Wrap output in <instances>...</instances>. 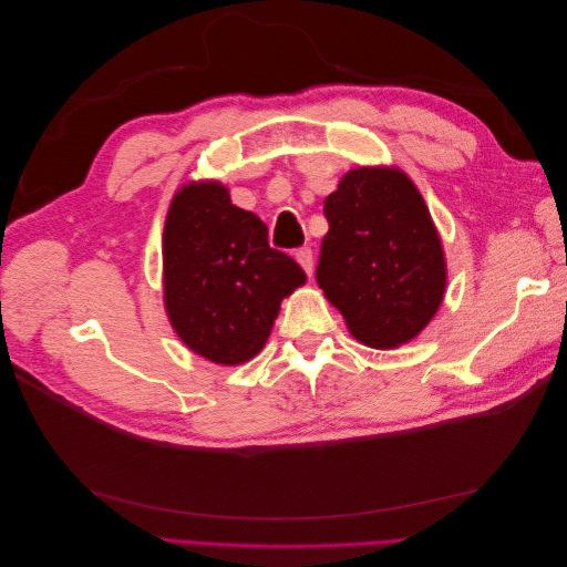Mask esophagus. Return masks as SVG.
Instances as JSON below:
<instances>
[{
  "label": "esophagus",
  "instance_id": "1",
  "mask_svg": "<svg viewBox=\"0 0 567 567\" xmlns=\"http://www.w3.org/2000/svg\"><path fill=\"white\" fill-rule=\"evenodd\" d=\"M296 260L300 262V267L305 269L307 277H312V269H315L312 248H298V250H296Z\"/></svg>",
  "mask_w": 567,
  "mask_h": 567
}]
</instances>
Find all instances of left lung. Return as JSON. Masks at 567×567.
<instances>
[{"label": "left lung", "instance_id": "8db88e82", "mask_svg": "<svg viewBox=\"0 0 567 567\" xmlns=\"http://www.w3.org/2000/svg\"><path fill=\"white\" fill-rule=\"evenodd\" d=\"M317 284L350 333L388 350L433 319L444 296L440 236L421 194L398 169L359 167L323 200Z\"/></svg>", "mask_w": 567, "mask_h": 567}]
</instances>
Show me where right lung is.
Here are the masks:
<instances>
[{"instance_id":"right-lung-1","label":"right lung","mask_w":567,"mask_h":567,"mask_svg":"<svg viewBox=\"0 0 567 567\" xmlns=\"http://www.w3.org/2000/svg\"><path fill=\"white\" fill-rule=\"evenodd\" d=\"M165 307L177 336L217 364L265 348L286 296L305 284L293 257L271 248L265 221L219 184H188L163 234Z\"/></svg>"}]
</instances>
